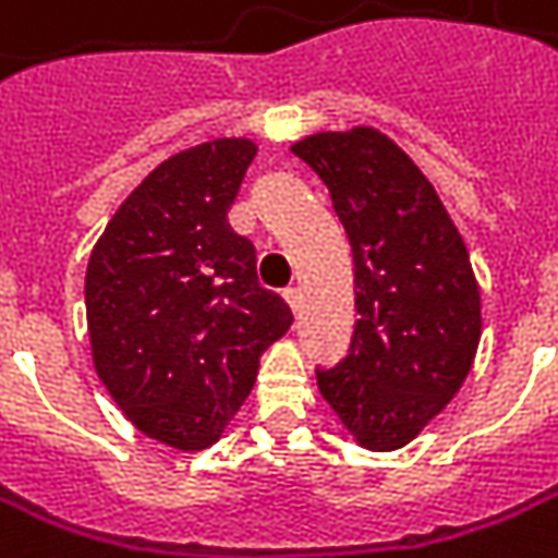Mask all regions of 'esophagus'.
<instances>
[{
    "instance_id": "34e87169",
    "label": "esophagus",
    "mask_w": 558,
    "mask_h": 558,
    "mask_svg": "<svg viewBox=\"0 0 558 558\" xmlns=\"http://www.w3.org/2000/svg\"><path fill=\"white\" fill-rule=\"evenodd\" d=\"M283 299H287V305H290L293 312H299V290H296V287L283 290Z\"/></svg>"
}]
</instances>
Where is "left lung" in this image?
<instances>
[{"label":"left lung","instance_id":"obj_1","mask_svg":"<svg viewBox=\"0 0 558 558\" xmlns=\"http://www.w3.org/2000/svg\"><path fill=\"white\" fill-rule=\"evenodd\" d=\"M327 184L355 259V337L317 389L367 451H398L448 408L482 339L470 250L420 166L374 125L290 147Z\"/></svg>","mask_w":558,"mask_h":558}]
</instances>
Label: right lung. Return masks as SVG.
I'll return each mask as SVG.
<instances>
[{
	"instance_id": "1",
	"label": "right lung",
	"mask_w": 558,
	"mask_h": 558,
	"mask_svg": "<svg viewBox=\"0 0 558 558\" xmlns=\"http://www.w3.org/2000/svg\"><path fill=\"white\" fill-rule=\"evenodd\" d=\"M253 157L250 138H216L163 160L88 256L92 364L138 433L184 453L219 441L293 324L228 225Z\"/></svg>"
}]
</instances>
